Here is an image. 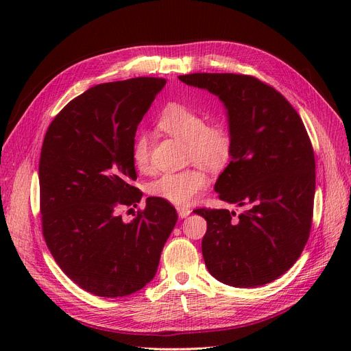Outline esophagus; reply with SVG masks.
<instances>
[{"label": "esophagus", "mask_w": 351, "mask_h": 351, "mask_svg": "<svg viewBox=\"0 0 351 351\" xmlns=\"http://www.w3.org/2000/svg\"><path fill=\"white\" fill-rule=\"evenodd\" d=\"M191 208H185V206H179L178 208V213H179V216L183 219V217H188L189 215H191Z\"/></svg>", "instance_id": "obj_1"}]
</instances>
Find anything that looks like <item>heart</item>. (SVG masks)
Returning a JSON list of instances; mask_svg holds the SVG:
<instances>
[{
	"mask_svg": "<svg viewBox=\"0 0 351 351\" xmlns=\"http://www.w3.org/2000/svg\"><path fill=\"white\" fill-rule=\"evenodd\" d=\"M160 131L188 143V160L209 169H220L232 155V135L225 123L206 122L199 110L179 102H169L158 115ZM132 159L141 172L151 169V139L138 134L132 145ZM209 185L208 175L192 168L163 173L149 185V193L176 206H188Z\"/></svg>",
	"mask_w": 351,
	"mask_h": 351,
	"instance_id": "obj_1",
	"label": "heart"
}]
</instances>
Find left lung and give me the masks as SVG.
<instances>
[{
  "mask_svg": "<svg viewBox=\"0 0 351 351\" xmlns=\"http://www.w3.org/2000/svg\"><path fill=\"white\" fill-rule=\"evenodd\" d=\"M228 109L232 160L220 173L219 199L246 210L196 209L206 219L202 254L215 279L263 286L300 257L311 229L316 160L302 118L273 86L243 73H189Z\"/></svg>",
  "mask_w": 351,
  "mask_h": 351,
  "instance_id": "8db88e82",
  "label": "left lung"
}]
</instances>
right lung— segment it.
Masks as SVG:
<instances>
[{
	"instance_id": "add662e5",
	"label": "right lung",
	"mask_w": 351,
	"mask_h": 351,
	"mask_svg": "<svg viewBox=\"0 0 351 351\" xmlns=\"http://www.w3.org/2000/svg\"><path fill=\"white\" fill-rule=\"evenodd\" d=\"M163 78L141 77L92 86L53 118L40 158L45 243L62 271L101 298H123L149 283L178 220L176 209L147 197L125 223L119 210L142 192L132 145Z\"/></svg>"
}]
</instances>
